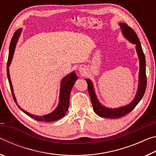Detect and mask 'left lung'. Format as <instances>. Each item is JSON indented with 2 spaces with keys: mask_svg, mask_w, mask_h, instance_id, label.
<instances>
[{
  "mask_svg": "<svg viewBox=\"0 0 156 156\" xmlns=\"http://www.w3.org/2000/svg\"><path fill=\"white\" fill-rule=\"evenodd\" d=\"M121 31L124 36L131 43L136 44V49L137 54L139 58L140 61V72H139V84L138 89L137 91L136 96L134 98L133 101L130 102L126 106L121 107L119 108H107L104 107L98 100L96 93H95L94 85L92 82L89 79H85L88 85V92L90 96L91 103L93 105V109L95 113L98 115L102 118H118L127 114L131 112L136 107L138 102L140 101L142 98L146 91L147 87V76H146V62H145V57L144 52L142 51L140 42L135 31L133 29L126 24V23H120Z\"/></svg>",
  "mask_w": 156,
  "mask_h": 156,
  "instance_id": "1",
  "label": "left lung"
}]
</instances>
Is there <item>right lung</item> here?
I'll use <instances>...</instances> for the list:
<instances>
[{"mask_svg":"<svg viewBox=\"0 0 156 156\" xmlns=\"http://www.w3.org/2000/svg\"><path fill=\"white\" fill-rule=\"evenodd\" d=\"M21 31H22V29H19V30L16 31L14 36L12 37L11 43H10L8 60H7V78H8V80H9L10 89H11V91L13 96V98H14L15 102L18 105V107H19L20 109L25 113V114H27V115L30 116V117L34 118V119H35L36 120L42 121V122H53V121L59 120L62 117H64L66 114V113L67 112L69 105V96H70L71 91H72V89L73 87V84L75 83L76 80L78 79V76H76V73L74 72V71H73V72H72L71 73H69V74L67 76H66L64 78H62V80H61V84H60L59 103H58V107H56V109H55L54 112L49 113V114L42 115V116H38V115L31 114V113L27 112L26 111L23 110V109H21V108L18 106V105L17 104L16 100L14 91H13L12 84L11 82V79H10L9 71V65L11 64L12 58H13V56H14L16 44L17 43L18 38H19Z\"/></svg>","mask_w":156,"mask_h":156,"instance_id":"obj_1","label":"right lung"}]
</instances>
